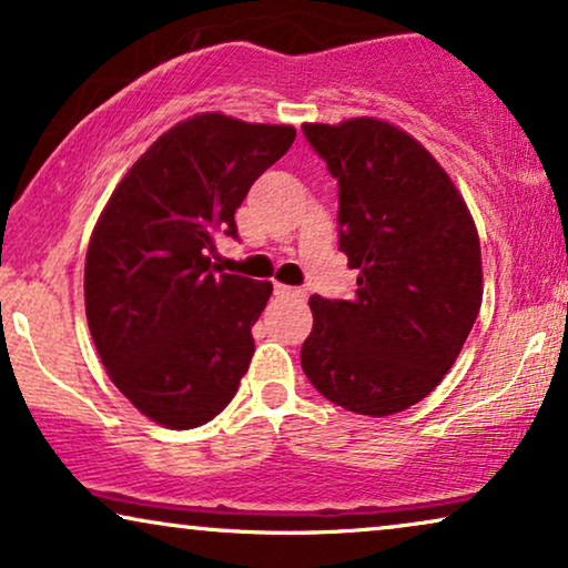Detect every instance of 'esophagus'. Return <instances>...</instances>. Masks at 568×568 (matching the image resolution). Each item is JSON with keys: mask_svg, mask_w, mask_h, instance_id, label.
I'll return each instance as SVG.
<instances>
[{"mask_svg": "<svg viewBox=\"0 0 568 568\" xmlns=\"http://www.w3.org/2000/svg\"><path fill=\"white\" fill-rule=\"evenodd\" d=\"M274 294L276 297H294V300H302L305 297V290L302 286H286V284H274Z\"/></svg>", "mask_w": 568, "mask_h": 568, "instance_id": "1", "label": "esophagus"}]
</instances>
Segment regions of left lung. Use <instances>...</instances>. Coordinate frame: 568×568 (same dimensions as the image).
I'll list each match as a JSON object with an SVG mask.
<instances>
[{
    "label": "left lung",
    "mask_w": 568,
    "mask_h": 568,
    "mask_svg": "<svg viewBox=\"0 0 568 568\" xmlns=\"http://www.w3.org/2000/svg\"><path fill=\"white\" fill-rule=\"evenodd\" d=\"M302 131L338 181V251L359 268L352 300L310 297L302 369L336 406L398 414L442 383L476 323V224L439 162L393 123Z\"/></svg>",
    "instance_id": "left-lung-1"
}]
</instances>
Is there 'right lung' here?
Listing matches in <instances>:
<instances>
[{"mask_svg": "<svg viewBox=\"0 0 568 568\" xmlns=\"http://www.w3.org/2000/svg\"><path fill=\"white\" fill-rule=\"evenodd\" d=\"M297 131L201 113L165 131L115 185L84 258V310L113 385L152 422L193 429L235 398L268 282L220 274L216 235Z\"/></svg>", "mask_w": 568, "mask_h": 568, "instance_id": "right-lung-1", "label": "right lung"}]
</instances>
